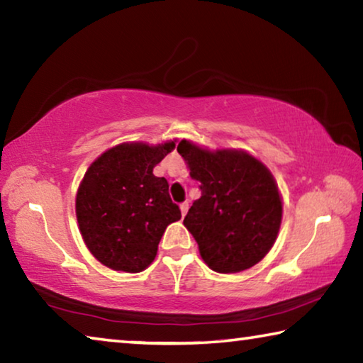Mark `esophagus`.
<instances>
[{
    "label": "esophagus",
    "instance_id": "esophagus-1",
    "mask_svg": "<svg viewBox=\"0 0 363 363\" xmlns=\"http://www.w3.org/2000/svg\"><path fill=\"white\" fill-rule=\"evenodd\" d=\"M179 208H181L182 216H186V213H187V210H189V201H182V203L179 205Z\"/></svg>",
    "mask_w": 363,
    "mask_h": 363
}]
</instances>
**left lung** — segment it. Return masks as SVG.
<instances>
[{
    "instance_id": "8db88e82",
    "label": "left lung",
    "mask_w": 363,
    "mask_h": 363,
    "mask_svg": "<svg viewBox=\"0 0 363 363\" xmlns=\"http://www.w3.org/2000/svg\"><path fill=\"white\" fill-rule=\"evenodd\" d=\"M177 152L200 182L201 196L184 225L201 259L219 274L253 267L274 247L281 224L284 205L272 173L245 150H208L182 139Z\"/></svg>"
}]
</instances>
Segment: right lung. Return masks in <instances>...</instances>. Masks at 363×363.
I'll use <instances>...</instances> for the list:
<instances>
[{
    "mask_svg": "<svg viewBox=\"0 0 363 363\" xmlns=\"http://www.w3.org/2000/svg\"><path fill=\"white\" fill-rule=\"evenodd\" d=\"M174 143L115 145L89 164L79 182V232L91 255L108 269L143 272L155 259L167 227L181 219L168 181L153 174Z\"/></svg>",
    "mask_w": 363,
    "mask_h": 363,
    "instance_id": "right-lung-1",
    "label": "right lung"
}]
</instances>
